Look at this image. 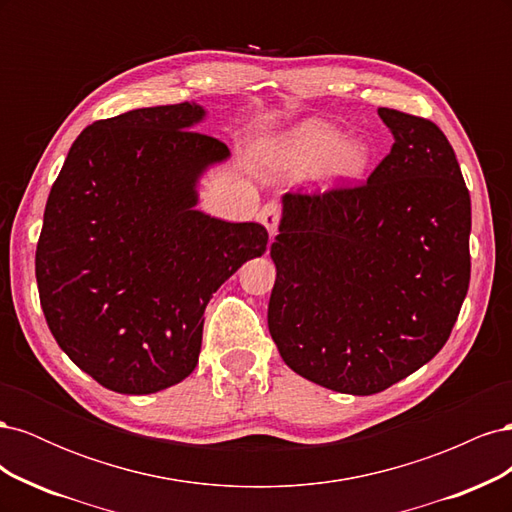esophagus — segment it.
Masks as SVG:
<instances>
[{
	"mask_svg": "<svg viewBox=\"0 0 512 512\" xmlns=\"http://www.w3.org/2000/svg\"><path fill=\"white\" fill-rule=\"evenodd\" d=\"M258 220L265 224V228L269 230V235L275 237L277 226H280V220H282V205L280 203H267L265 207L260 209Z\"/></svg>",
	"mask_w": 512,
	"mask_h": 512,
	"instance_id": "obj_1",
	"label": "esophagus"
}]
</instances>
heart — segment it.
Returning <instances> with one entry per match:
<instances>
[{"label": "heart", "mask_w": 512, "mask_h": 512, "mask_svg": "<svg viewBox=\"0 0 512 512\" xmlns=\"http://www.w3.org/2000/svg\"><path fill=\"white\" fill-rule=\"evenodd\" d=\"M374 158L367 138H346L322 119H305L265 145L267 168L290 179L320 175L329 183H356L369 173Z\"/></svg>", "instance_id": "heart-1"}]
</instances>
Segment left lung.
Instances as JSON below:
<instances>
[{"label": "left lung", "mask_w": 512, "mask_h": 512, "mask_svg": "<svg viewBox=\"0 0 512 512\" xmlns=\"http://www.w3.org/2000/svg\"><path fill=\"white\" fill-rule=\"evenodd\" d=\"M395 143L361 185L288 192L269 333L309 382L374 395L429 363L470 286L472 207L436 123L378 108Z\"/></svg>", "instance_id": "left-lung-1"}]
</instances>
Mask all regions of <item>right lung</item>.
Listing matches in <instances>:
<instances>
[{"mask_svg":"<svg viewBox=\"0 0 512 512\" xmlns=\"http://www.w3.org/2000/svg\"><path fill=\"white\" fill-rule=\"evenodd\" d=\"M194 102L87 126L44 209L36 280L59 348L104 389L149 395L188 378L213 292L269 232L198 211L196 183L230 151L194 132Z\"/></svg>","mask_w":512,"mask_h":512,"instance_id":"add662e5","label":"right lung"}]
</instances>
